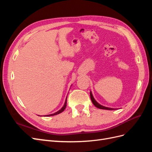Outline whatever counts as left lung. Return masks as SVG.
<instances>
[{
  "mask_svg": "<svg viewBox=\"0 0 152 152\" xmlns=\"http://www.w3.org/2000/svg\"><path fill=\"white\" fill-rule=\"evenodd\" d=\"M90 96H91V99L92 101V103H93V104L96 107H97L99 109H103V110H117V108H109V107H104V106L100 104L99 103H98L95 100V99L94 98L93 96V93H91V91H90Z\"/></svg>",
  "mask_w": 152,
  "mask_h": 152,
  "instance_id": "1",
  "label": "left lung"
}]
</instances>
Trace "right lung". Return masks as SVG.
<instances>
[{
  "label": "right lung",
  "instance_id": "obj_1",
  "mask_svg": "<svg viewBox=\"0 0 152 152\" xmlns=\"http://www.w3.org/2000/svg\"><path fill=\"white\" fill-rule=\"evenodd\" d=\"M72 86V85H71ZM66 99H67V96H66V99H65V104H64V105L63 106V107L59 110H58V112H55V113H52V114H49V115H44V117H50V116H53V115H58V114H59V113H61V112H63L64 110H65V109L66 108ZM39 116H40V115H39Z\"/></svg>",
  "mask_w": 152,
  "mask_h": 152
}]
</instances>
